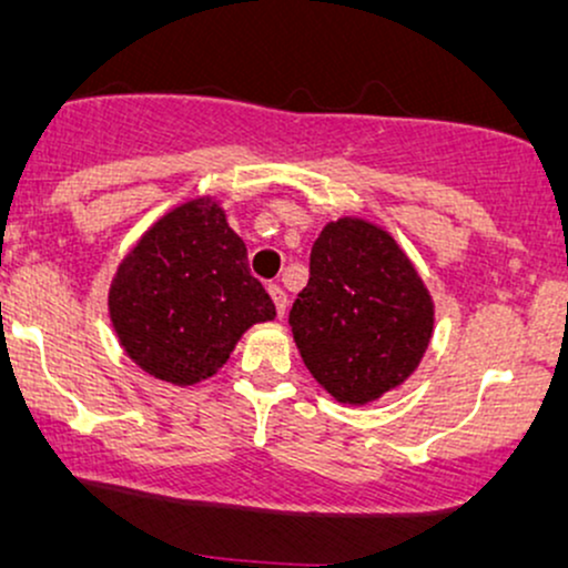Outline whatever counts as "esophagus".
I'll return each instance as SVG.
<instances>
[{"label": "esophagus", "mask_w": 568, "mask_h": 568, "mask_svg": "<svg viewBox=\"0 0 568 568\" xmlns=\"http://www.w3.org/2000/svg\"><path fill=\"white\" fill-rule=\"evenodd\" d=\"M268 295H271V300H273V305H276V316L282 318L284 313H286V292L282 290V286H268Z\"/></svg>", "instance_id": "1"}]
</instances>
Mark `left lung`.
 <instances>
[{
	"mask_svg": "<svg viewBox=\"0 0 568 568\" xmlns=\"http://www.w3.org/2000/svg\"><path fill=\"white\" fill-rule=\"evenodd\" d=\"M290 326L313 379L342 405H368L418 368L434 300L389 231L345 215L313 242Z\"/></svg>",
	"mask_w": 568,
	"mask_h": 568,
	"instance_id": "left-lung-1",
	"label": "left lung"
}]
</instances>
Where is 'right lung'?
I'll use <instances>...</instances> for the list:
<instances>
[{
	"mask_svg": "<svg viewBox=\"0 0 568 568\" xmlns=\"http://www.w3.org/2000/svg\"><path fill=\"white\" fill-rule=\"evenodd\" d=\"M108 311L123 353L176 387L219 374L250 326L276 318L213 197L181 202L144 231L110 282Z\"/></svg>",
	"mask_w": 568,
	"mask_h": 568,
	"instance_id": "add662e5",
	"label": "right lung"
}]
</instances>
